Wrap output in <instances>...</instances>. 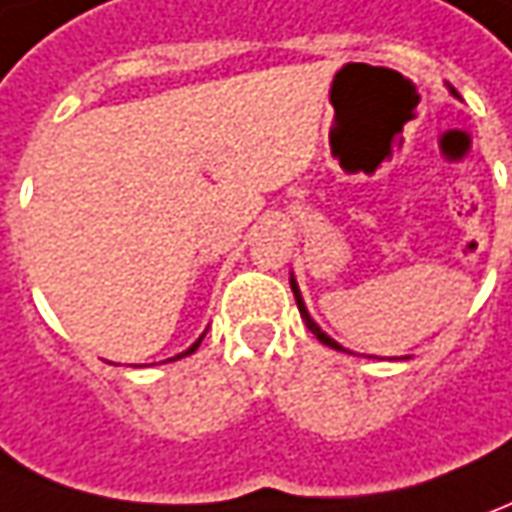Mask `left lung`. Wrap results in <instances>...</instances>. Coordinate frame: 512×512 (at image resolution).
<instances>
[{"instance_id": "obj_1", "label": "left lung", "mask_w": 512, "mask_h": 512, "mask_svg": "<svg viewBox=\"0 0 512 512\" xmlns=\"http://www.w3.org/2000/svg\"><path fill=\"white\" fill-rule=\"evenodd\" d=\"M291 291H294V300H297V308H300V316H302V322H305V328L311 330V333H314L316 339H319V342H322V344H328V347H333V350H342V353H344L342 344L333 342V339H330L328 333H325V330L319 328V325H316L314 319H311V314H308V308H305V302H302L300 285H297V280H294V277H291Z\"/></svg>"}]
</instances>
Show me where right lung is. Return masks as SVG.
<instances>
[{"instance_id":"obj_1","label":"right lung","mask_w":512,"mask_h":512,"mask_svg":"<svg viewBox=\"0 0 512 512\" xmlns=\"http://www.w3.org/2000/svg\"><path fill=\"white\" fill-rule=\"evenodd\" d=\"M201 339H204V336H201ZM201 339H198L196 344H190V347H187V350H184L182 356H190V353H196V347H198V344H201ZM182 356H176V358H182ZM176 358H173V361H176Z\"/></svg>"}]
</instances>
